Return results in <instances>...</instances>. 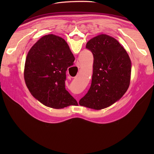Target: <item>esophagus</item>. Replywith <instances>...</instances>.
<instances>
[{
  "label": "esophagus",
  "mask_w": 154,
  "mask_h": 154,
  "mask_svg": "<svg viewBox=\"0 0 154 154\" xmlns=\"http://www.w3.org/2000/svg\"><path fill=\"white\" fill-rule=\"evenodd\" d=\"M76 67H78V69H79V68H80V67H81V64L80 63V62H76Z\"/></svg>",
  "instance_id": "esophagus-1"
}]
</instances>
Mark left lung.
<instances>
[{
  "label": "left lung",
  "mask_w": 154,
  "mask_h": 154,
  "mask_svg": "<svg viewBox=\"0 0 154 154\" xmlns=\"http://www.w3.org/2000/svg\"><path fill=\"white\" fill-rule=\"evenodd\" d=\"M86 48L93 54V74L88 92L79 101L94 110L106 108L121 99L130 85L132 63L119 42L106 34L91 38Z\"/></svg>",
  "instance_id": "left-lung-1"
}]
</instances>
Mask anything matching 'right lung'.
Listing matches in <instances>:
<instances>
[{
	"label": "right lung",
	"mask_w": 154,
	"mask_h": 154,
	"mask_svg": "<svg viewBox=\"0 0 154 154\" xmlns=\"http://www.w3.org/2000/svg\"><path fill=\"white\" fill-rule=\"evenodd\" d=\"M74 55L63 38L50 34L32 46L26 58L24 80L35 98L53 109L78 104L65 87L66 71Z\"/></svg>",
	"instance_id": "1"
}]
</instances>
